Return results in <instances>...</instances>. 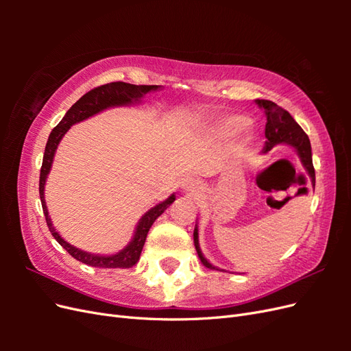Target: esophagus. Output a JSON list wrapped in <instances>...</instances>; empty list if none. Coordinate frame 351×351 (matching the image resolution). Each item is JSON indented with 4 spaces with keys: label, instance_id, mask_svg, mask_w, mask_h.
Wrapping results in <instances>:
<instances>
[{
    "label": "esophagus",
    "instance_id": "obj_1",
    "mask_svg": "<svg viewBox=\"0 0 351 351\" xmlns=\"http://www.w3.org/2000/svg\"><path fill=\"white\" fill-rule=\"evenodd\" d=\"M186 186L189 190H199L200 189V183L197 182V180H189Z\"/></svg>",
    "mask_w": 351,
    "mask_h": 351
}]
</instances>
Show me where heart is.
Listing matches in <instances>:
<instances>
[{
	"label": "heart",
	"instance_id": "1",
	"mask_svg": "<svg viewBox=\"0 0 351 351\" xmlns=\"http://www.w3.org/2000/svg\"><path fill=\"white\" fill-rule=\"evenodd\" d=\"M247 123L249 121L241 115H230V117H224V119L218 120L214 125V130L219 136H232L237 132L243 130L244 127L247 125Z\"/></svg>",
	"mask_w": 351,
	"mask_h": 351
}]
</instances>
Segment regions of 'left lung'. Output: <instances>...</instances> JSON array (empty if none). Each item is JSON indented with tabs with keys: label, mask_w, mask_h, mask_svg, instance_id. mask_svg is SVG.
<instances>
[{
	"label": "left lung",
	"mask_w": 351,
	"mask_h": 351,
	"mask_svg": "<svg viewBox=\"0 0 351 351\" xmlns=\"http://www.w3.org/2000/svg\"><path fill=\"white\" fill-rule=\"evenodd\" d=\"M261 107L267 112V125H265V137H267V145H265L263 152L271 151L275 145L278 143H289L294 146L297 152H299L302 162L306 168V171L309 173L312 183L315 186V168L312 162V149H311V141L307 134L303 132L302 127L295 123V120L290 115L289 111L278 107L277 104L272 101L258 99L256 101ZM193 241L195 247L197 252V256L200 262L204 263V267L209 269H217L204 258L200 249H199V240H197V227L193 231Z\"/></svg>",
	"instance_id": "left-lung-1"
}]
</instances>
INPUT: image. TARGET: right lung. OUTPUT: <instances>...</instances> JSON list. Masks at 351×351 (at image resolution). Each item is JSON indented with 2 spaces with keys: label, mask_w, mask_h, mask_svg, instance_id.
<instances>
[{
  "label": "right lung",
  "mask_w": 351,
  "mask_h": 351,
  "mask_svg": "<svg viewBox=\"0 0 351 351\" xmlns=\"http://www.w3.org/2000/svg\"><path fill=\"white\" fill-rule=\"evenodd\" d=\"M156 89H158L156 84H130L125 82H111L107 84H102V86L93 88L88 93H84L83 97L73 105V107L66 112V115L62 117V120L54 127V129H52L48 137L44 159H42L40 176H39V196H40L42 209H44V215L47 219V226L51 231L52 237H54L74 259L82 263H86L89 267L123 268V269L134 267V265L139 262L141 253L143 249V244L146 241L147 232H149V228L158 219V217H161L165 212V209L173 204L176 200V196L174 195L169 196L165 202H162V204H159L155 208H152L149 212H146L143 218L141 219L139 226L136 228V234L133 240L130 241L129 246L123 249L120 253L112 254V256H97V254L82 252L76 247L70 246L67 241H64L60 237L58 232L54 230V227H52V222L48 217V210H47L45 199H44V186H45L47 176L51 169L52 159H54L56 149L61 141V137L64 136V133L70 129V125H73L74 123L89 119L90 115L97 114L105 108L117 107V105H127L134 101H139L145 93L156 90Z\"/></svg>",
  "instance_id": "add662e5"
}]
</instances>
